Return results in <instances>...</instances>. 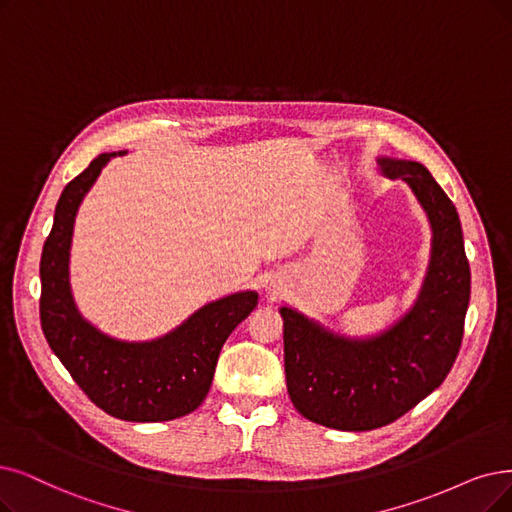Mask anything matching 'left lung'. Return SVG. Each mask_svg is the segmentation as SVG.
<instances>
[{"label":"left lung","instance_id":"8db88e82","mask_svg":"<svg viewBox=\"0 0 512 512\" xmlns=\"http://www.w3.org/2000/svg\"><path fill=\"white\" fill-rule=\"evenodd\" d=\"M403 180L431 227V256L414 304L370 336H346L283 304L285 382L296 410L336 431L391 424L431 395L458 357L470 300L460 218L422 163L378 157Z\"/></svg>","mask_w":512,"mask_h":512}]
</instances>
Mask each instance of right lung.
Masks as SVG:
<instances>
[{"label": "right lung", "instance_id": "add662e5", "mask_svg": "<svg viewBox=\"0 0 512 512\" xmlns=\"http://www.w3.org/2000/svg\"><path fill=\"white\" fill-rule=\"evenodd\" d=\"M126 153L98 155L60 193L39 262V319L52 353L102 412L128 422H166L191 414L206 399L222 344L256 309L258 292L216 298L153 340L109 336L81 315L69 269L75 218L102 168Z\"/></svg>", "mask_w": 512, "mask_h": 512}]
</instances>
